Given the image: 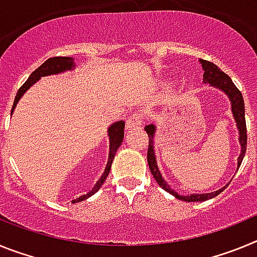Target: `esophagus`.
Wrapping results in <instances>:
<instances>
[{
	"instance_id": "1",
	"label": "esophagus",
	"mask_w": 257,
	"mask_h": 257,
	"mask_svg": "<svg viewBox=\"0 0 257 257\" xmlns=\"http://www.w3.org/2000/svg\"><path fill=\"white\" fill-rule=\"evenodd\" d=\"M142 124H143V117H142V114H138V113H135V114L131 115V117L126 121V127L128 128V130L138 128V127H140Z\"/></svg>"
}]
</instances>
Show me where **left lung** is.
<instances>
[{
	"label": "left lung",
	"mask_w": 257,
	"mask_h": 257,
	"mask_svg": "<svg viewBox=\"0 0 257 257\" xmlns=\"http://www.w3.org/2000/svg\"><path fill=\"white\" fill-rule=\"evenodd\" d=\"M202 64V68L205 70L203 73V82L210 83L213 87L219 88L222 92H225L228 95L229 100L231 103V112H233V117H234L235 122H237L238 131H239V144H240V154L238 157V167L240 166L242 161H243V157L246 154L247 149V130H246V118H244V101L243 96L240 94V91L237 88V86L233 83V81L230 79V77L228 74H225L217 67L216 64H213L211 61L207 60H199ZM145 131L149 136V147H148V165L149 169H151L152 175L153 178L156 179V181L158 183L162 189H165L166 192H169L170 194L175 196L180 201L185 202H203L207 201V199L213 198L216 197L217 194L225 189L226 187L221 188V189L216 190V192L212 193H202V194H188V196H180L178 193L172 190L171 188L167 185L166 180H163L162 175H161L160 170H158V166H157V160H156V154H154V145H153V139H154V134H156V126L153 123L147 124L145 126Z\"/></svg>",
	"instance_id": "8db88e82"
}]
</instances>
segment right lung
Returning a JSON list of instances; mask_svg holds the SVG:
<instances>
[{
  "mask_svg": "<svg viewBox=\"0 0 257 257\" xmlns=\"http://www.w3.org/2000/svg\"><path fill=\"white\" fill-rule=\"evenodd\" d=\"M74 61L72 58H68V56H55V58H50L45 61L44 64L38 67L37 69L33 72V73L29 76V78L27 79L24 85L19 88V91H18L17 96H15V100H14V105L13 109H11V114H13L14 109L17 106L18 101L20 100V97L24 95V92L31 87L33 83H36L41 77L45 76H51V74H58V73H63L65 70H72L74 68ZM124 122L123 121H118L115 123L110 124V127L108 128V135H109V157H108V163H106L105 171L104 174L101 175V178L97 180V183L95 184V187L92 188L87 194H83V196L78 197V198L73 199L72 203H76V202H81L87 199L88 197H91L92 194L97 192V190L100 189V187L105 181L106 176L109 175V171H110V166H112L113 158L115 156V152L117 149L119 148V145L122 144V140H123V135H124Z\"/></svg>",
  "mask_w": 257,
  "mask_h": 257,
  "instance_id": "add662e5",
  "label": "right lung"
}]
</instances>
